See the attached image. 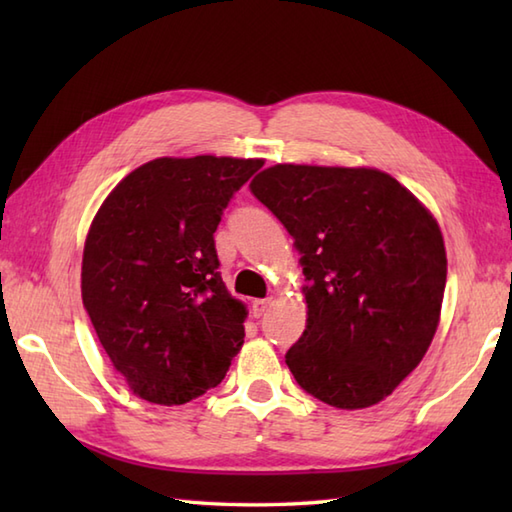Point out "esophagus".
Listing matches in <instances>:
<instances>
[{"instance_id":"1","label":"esophagus","mask_w":512,"mask_h":512,"mask_svg":"<svg viewBox=\"0 0 512 512\" xmlns=\"http://www.w3.org/2000/svg\"><path fill=\"white\" fill-rule=\"evenodd\" d=\"M270 303H273V299H253V303H250V312H253V317L259 319L262 314L268 310Z\"/></svg>"}]
</instances>
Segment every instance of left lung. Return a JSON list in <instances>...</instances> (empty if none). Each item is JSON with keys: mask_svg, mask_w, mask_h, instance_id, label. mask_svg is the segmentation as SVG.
<instances>
[{"mask_svg": "<svg viewBox=\"0 0 512 512\" xmlns=\"http://www.w3.org/2000/svg\"><path fill=\"white\" fill-rule=\"evenodd\" d=\"M295 237L308 323L286 365L325 405L387 398L438 330L447 253L416 195L378 169L275 165L250 182Z\"/></svg>", "mask_w": 512, "mask_h": 512, "instance_id": "8db88e82", "label": "left lung"}]
</instances>
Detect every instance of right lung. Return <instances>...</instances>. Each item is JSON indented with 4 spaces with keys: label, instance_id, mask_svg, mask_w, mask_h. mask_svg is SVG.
Wrapping results in <instances>:
<instances>
[{
    "label": "right lung",
    "instance_id": "add662e5",
    "mask_svg": "<svg viewBox=\"0 0 512 512\" xmlns=\"http://www.w3.org/2000/svg\"><path fill=\"white\" fill-rule=\"evenodd\" d=\"M264 160L156 158L107 195L83 250L81 295L136 396L184 405L217 387L244 345L246 308L217 273L213 233Z\"/></svg>",
    "mask_w": 512,
    "mask_h": 512
}]
</instances>
